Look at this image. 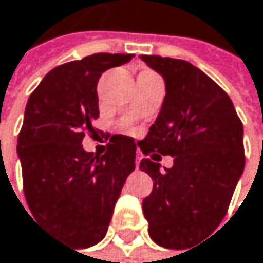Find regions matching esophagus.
Returning a JSON list of instances; mask_svg holds the SVG:
<instances>
[{
  "mask_svg": "<svg viewBox=\"0 0 263 263\" xmlns=\"http://www.w3.org/2000/svg\"><path fill=\"white\" fill-rule=\"evenodd\" d=\"M139 164H141V155L136 156V168H139Z\"/></svg>",
  "mask_w": 263,
  "mask_h": 263,
  "instance_id": "esophagus-1",
  "label": "esophagus"
}]
</instances>
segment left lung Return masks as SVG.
<instances>
[{
    "label": "left lung",
    "mask_w": 263,
    "mask_h": 263,
    "mask_svg": "<svg viewBox=\"0 0 263 263\" xmlns=\"http://www.w3.org/2000/svg\"><path fill=\"white\" fill-rule=\"evenodd\" d=\"M141 60L165 81L161 111L138 142L148 156L139 168L153 179L142 211L158 245L187 250L227 214L245 167L243 127L230 96L197 67L156 55ZM162 156L174 158L172 169L160 168Z\"/></svg>",
    "instance_id": "left-lung-1"
}]
</instances>
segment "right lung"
I'll list each match as a JSON object with an SVG mask.
<instances>
[{"mask_svg":"<svg viewBox=\"0 0 263 263\" xmlns=\"http://www.w3.org/2000/svg\"><path fill=\"white\" fill-rule=\"evenodd\" d=\"M132 58L95 53L55 67L26 105L16 147L24 196L33 219L74 248L104 239L125 179L135 170L136 144L130 136L113 135L104 155L82 148L99 118L101 74Z\"/></svg>","mask_w":263,"mask_h":263,"instance_id":"1","label":"right lung"}]
</instances>
